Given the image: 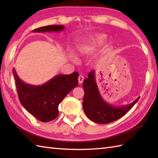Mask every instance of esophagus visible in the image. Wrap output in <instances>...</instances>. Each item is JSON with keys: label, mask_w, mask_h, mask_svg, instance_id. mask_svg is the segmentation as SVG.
Returning a JSON list of instances; mask_svg holds the SVG:
<instances>
[{"label": "esophagus", "mask_w": 158, "mask_h": 158, "mask_svg": "<svg viewBox=\"0 0 158 158\" xmlns=\"http://www.w3.org/2000/svg\"><path fill=\"white\" fill-rule=\"evenodd\" d=\"M83 79H84V77H83V75H80L78 77V81H79V83H81L83 81Z\"/></svg>", "instance_id": "esophagus-1"}]
</instances>
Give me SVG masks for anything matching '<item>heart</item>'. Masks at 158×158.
<instances>
[{"label":"heart","instance_id":"b5f03b06","mask_svg":"<svg viewBox=\"0 0 158 158\" xmlns=\"http://www.w3.org/2000/svg\"><path fill=\"white\" fill-rule=\"evenodd\" d=\"M98 40H96V39H94V40H92V41H90L89 43H88V45H90V46H94L95 45H96V43H98ZM84 46V45H83ZM88 46V45H87ZM84 48V47H83V46H81V47H79V48H81V49H82V48Z\"/></svg>","mask_w":158,"mask_h":158}]
</instances>
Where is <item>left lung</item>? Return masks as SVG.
<instances>
[{
	"instance_id": "obj_1",
	"label": "left lung",
	"mask_w": 158,
	"mask_h": 158,
	"mask_svg": "<svg viewBox=\"0 0 158 158\" xmlns=\"http://www.w3.org/2000/svg\"><path fill=\"white\" fill-rule=\"evenodd\" d=\"M88 78L83 81L84 97L83 100V110L87 117L98 123H109L123 117L132 108L140 97L130 105L115 106L106 103L100 96L95 81L94 71L88 75Z\"/></svg>"
}]
</instances>
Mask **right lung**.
Masks as SVG:
<instances>
[{
	"mask_svg": "<svg viewBox=\"0 0 158 158\" xmlns=\"http://www.w3.org/2000/svg\"><path fill=\"white\" fill-rule=\"evenodd\" d=\"M64 26L50 25L35 29L33 32H58ZM20 103L28 111L43 122H50L58 115V105L72 89L78 85L79 73L56 75L42 85L23 83L15 69L13 70Z\"/></svg>",
	"mask_w": 158,
	"mask_h": 158,
	"instance_id": "obj_1",
	"label": "right lung"
}]
</instances>
